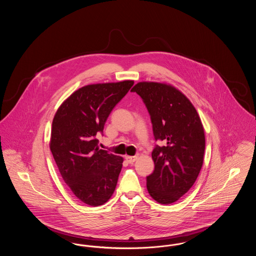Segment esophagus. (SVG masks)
I'll use <instances>...</instances> for the list:
<instances>
[{
	"mask_svg": "<svg viewBox=\"0 0 256 256\" xmlns=\"http://www.w3.org/2000/svg\"><path fill=\"white\" fill-rule=\"evenodd\" d=\"M137 158H138L137 156H126V160L130 164H132V163H134V162L137 160Z\"/></svg>",
	"mask_w": 256,
	"mask_h": 256,
	"instance_id": "obj_1",
	"label": "esophagus"
}]
</instances>
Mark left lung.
Wrapping results in <instances>:
<instances>
[{"label": "left lung", "mask_w": 256, "mask_h": 256, "mask_svg": "<svg viewBox=\"0 0 256 256\" xmlns=\"http://www.w3.org/2000/svg\"><path fill=\"white\" fill-rule=\"evenodd\" d=\"M132 91L146 104L156 140L164 142L152 152L154 170L146 176L148 192L159 204H170L189 191L202 167V122L190 100L174 86L140 82Z\"/></svg>", "instance_id": "1"}]
</instances>
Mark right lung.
I'll use <instances>...</instances> for the list:
<instances>
[{"label": "right lung", "mask_w": 256, "mask_h": 256, "mask_svg": "<svg viewBox=\"0 0 256 256\" xmlns=\"http://www.w3.org/2000/svg\"><path fill=\"white\" fill-rule=\"evenodd\" d=\"M134 84L122 80L84 86L54 114L50 152L64 182L90 206L106 204L115 191L124 158L100 148L96 135L102 132L110 112Z\"/></svg>", "instance_id": "add662e5"}]
</instances>
